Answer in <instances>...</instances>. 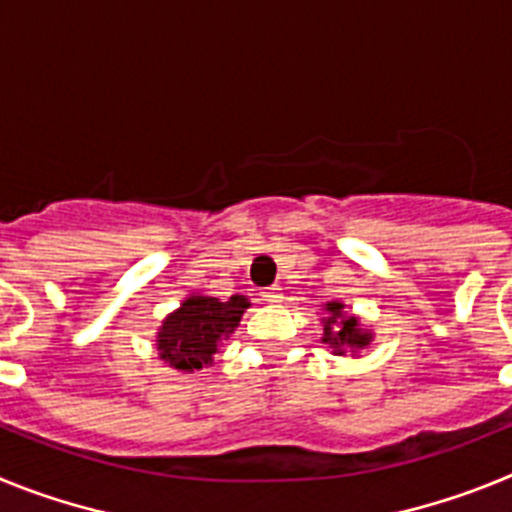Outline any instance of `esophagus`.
Here are the masks:
<instances>
[{"label": "esophagus", "mask_w": 512, "mask_h": 512, "mask_svg": "<svg viewBox=\"0 0 512 512\" xmlns=\"http://www.w3.org/2000/svg\"><path fill=\"white\" fill-rule=\"evenodd\" d=\"M261 297H264L266 302H279L282 300V287H266L264 292H261Z\"/></svg>", "instance_id": "obj_1"}]
</instances>
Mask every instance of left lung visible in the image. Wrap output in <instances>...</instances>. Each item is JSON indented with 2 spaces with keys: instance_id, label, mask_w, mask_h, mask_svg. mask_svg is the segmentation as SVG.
Returning a JSON list of instances; mask_svg holds the SVG:
<instances>
[{
  "instance_id": "8db88e82",
  "label": "left lung",
  "mask_w": 512,
  "mask_h": 512,
  "mask_svg": "<svg viewBox=\"0 0 512 512\" xmlns=\"http://www.w3.org/2000/svg\"><path fill=\"white\" fill-rule=\"evenodd\" d=\"M328 318H323V343L333 348L336 354H343V348H364L369 343V333L359 328V320L343 315L341 302H330Z\"/></svg>"
}]
</instances>
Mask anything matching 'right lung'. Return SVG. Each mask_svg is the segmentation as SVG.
Segmentation results:
<instances>
[{
  "instance_id": "obj_1",
  "label": "right lung",
  "mask_w": 512,
  "mask_h": 512,
  "mask_svg": "<svg viewBox=\"0 0 512 512\" xmlns=\"http://www.w3.org/2000/svg\"><path fill=\"white\" fill-rule=\"evenodd\" d=\"M248 300L233 295L220 302L217 297H189L182 307L169 315L158 330V351L161 359L169 361L174 369L194 372L205 364H212L217 346L241 323Z\"/></svg>"
}]
</instances>
